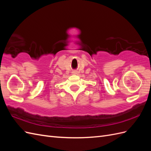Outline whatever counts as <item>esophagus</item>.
Instances as JSON below:
<instances>
[{"mask_svg": "<svg viewBox=\"0 0 151 151\" xmlns=\"http://www.w3.org/2000/svg\"><path fill=\"white\" fill-rule=\"evenodd\" d=\"M73 74H76V72H73Z\"/></svg>", "mask_w": 151, "mask_h": 151, "instance_id": "1", "label": "esophagus"}]
</instances>
